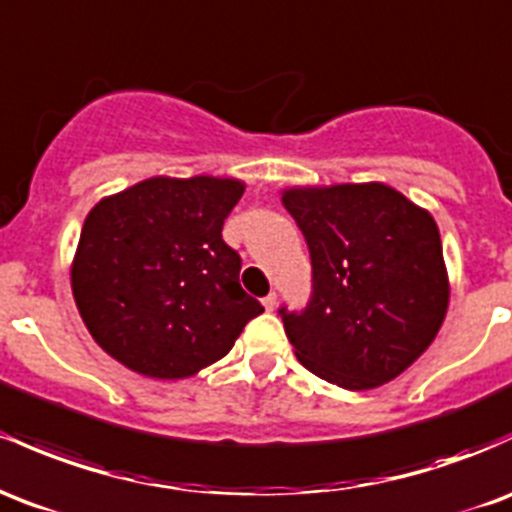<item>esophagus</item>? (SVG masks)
<instances>
[{
	"label": "esophagus",
	"instance_id": "1",
	"mask_svg": "<svg viewBox=\"0 0 512 512\" xmlns=\"http://www.w3.org/2000/svg\"><path fill=\"white\" fill-rule=\"evenodd\" d=\"M262 306H265V311H274V306H277V294H267L265 299H262Z\"/></svg>",
	"mask_w": 512,
	"mask_h": 512
}]
</instances>
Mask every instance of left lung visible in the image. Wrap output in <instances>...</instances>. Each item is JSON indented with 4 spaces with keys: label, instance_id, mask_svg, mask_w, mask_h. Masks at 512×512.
Instances as JSON below:
<instances>
[{
    "label": "left lung",
    "instance_id": "8db88e82",
    "mask_svg": "<svg viewBox=\"0 0 512 512\" xmlns=\"http://www.w3.org/2000/svg\"><path fill=\"white\" fill-rule=\"evenodd\" d=\"M311 252V301L279 308L308 372L362 391L406 372L435 340L449 284L432 216L386 184L289 189Z\"/></svg>",
    "mask_w": 512,
    "mask_h": 512
}]
</instances>
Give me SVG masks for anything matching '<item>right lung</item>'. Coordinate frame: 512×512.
Listing matches in <instances>:
<instances>
[{
  "instance_id": "obj_1",
  "label": "right lung",
  "mask_w": 512,
  "mask_h": 512,
  "mask_svg": "<svg viewBox=\"0 0 512 512\" xmlns=\"http://www.w3.org/2000/svg\"><path fill=\"white\" fill-rule=\"evenodd\" d=\"M243 192L238 179L153 177L89 211L72 294L101 350L153 379H187L228 355L265 311L221 235Z\"/></svg>"
}]
</instances>
